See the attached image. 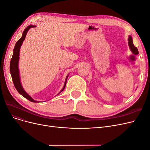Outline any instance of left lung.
Returning a JSON list of instances; mask_svg holds the SVG:
<instances>
[{
  "label": "left lung",
  "mask_w": 150,
  "mask_h": 150,
  "mask_svg": "<svg viewBox=\"0 0 150 150\" xmlns=\"http://www.w3.org/2000/svg\"><path fill=\"white\" fill-rule=\"evenodd\" d=\"M128 44H129V48L131 49V51H132V52L134 54V55H137V54H139V52L138 51V49L137 48V47H135L134 46L133 44V39L131 37V36H129V38H128ZM130 59L131 60H135L134 59V56H131L130 57Z\"/></svg>",
  "instance_id": "8db88e82"
}]
</instances>
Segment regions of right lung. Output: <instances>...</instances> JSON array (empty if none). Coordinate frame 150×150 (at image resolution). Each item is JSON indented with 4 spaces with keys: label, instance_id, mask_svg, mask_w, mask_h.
<instances>
[{
    "label": "right lung",
    "instance_id": "add662e5",
    "mask_svg": "<svg viewBox=\"0 0 150 150\" xmlns=\"http://www.w3.org/2000/svg\"><path fill=\"white\" fill-rule=\"evenodd\" d=\"M35 25H29L28 28H27L22 33V35L20 39H19L17 41L15 47L13 48V55L11 59V63H10V71H11V74L12 76V79L13 81V84H14V86L17 91L19 92L22 96H24L25 98L28 99V100H29L31 102H34V103H38L39 101H36L32 98L27 93L24 89L22 88V86L21 83V80H20V76H19V67H18V64H19V52H20V48L21 45L24 40L25 36L27 33H28V30L33 28H35ZM68 76L66 77V79L64 83V87H63L61 91V93L63 90H64L66 84V81L67 79Z\"/></svg>",
    "mask_w": 150,
    "mask_h": 150
}]
</instances>
